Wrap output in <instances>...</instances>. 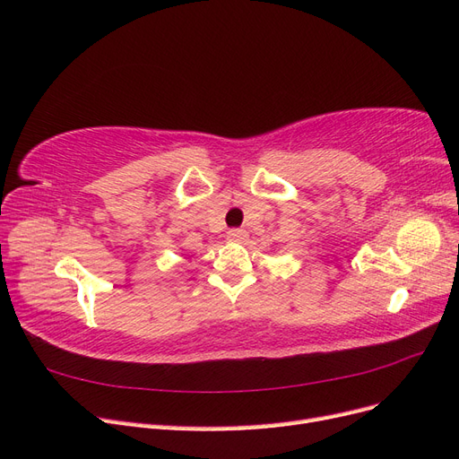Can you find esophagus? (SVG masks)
Returning <instances> with one entry per match:
<instances>
[{
    "label": "esophagus",
    "mask_w": 459,
    "mask_h": 459,
    "mask_svg": "<svg viewBox=\"0 0 459 459\" xmlns=\"http://www.w3.org/2000/svg\"><path fill=\"white\" fill-rule=\"evenodd\" d=\"M228 239L230 241H245L247 239V231L245 230H230L228 231Z\"/></svg>",
    "instance_id": "esophagus-1"
}]
</instances>
